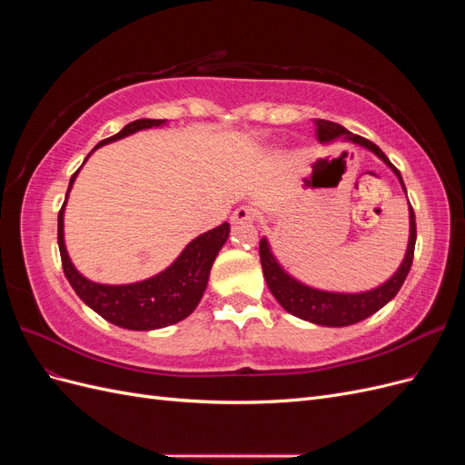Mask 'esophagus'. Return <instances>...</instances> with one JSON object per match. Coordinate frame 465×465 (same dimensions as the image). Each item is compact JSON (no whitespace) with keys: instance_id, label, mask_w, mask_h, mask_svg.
<instances>
[{"instance_id":"1","label":"esophagus","mask_w":465,"mask_h":465,"mask_svg":"<svg viewBox=\"0 0 465 465\" xmlns=\"http://www.w3.org/2000/svg\"><path fill=\"white\" fill-rule=\"evenodd\" d=\"M256 219V211L250 207H238L232 213V224H242V223H254Z\"/></svg>"}]
</instances>
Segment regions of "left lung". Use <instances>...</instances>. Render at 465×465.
<instances>
[{"mask_svg":"<svg viewBox=\"0 0 465 465\" xmlns=\"http://www.w3.org/2000/svg\"><path fill=\"white\" fill-rule=\"evenodd\" d=\"M316 125V137L322 145H328L341 139L345 143H353L357 147H362L371 151L372 154L382 161L390 171L396 174L400 180L401 190L407 195L403 178L396 166L390 163V159L382 153L378 145H374L369 139L361 135L351 134L343 125L330 122V120H314ZM410 202V200H407ZM415 241H417V227H415V213L410 203V241H407L405 256L400 263V267L390 279H386L382 285H378L369 291L361 292H337V291H323L302 283L301 279L291 275L283 263L277 260L273 254L272 244L267 241V236L260 238V260L265 283L270 287L272 294L277 299V302L285 308V311L301 320H306L316 326H328V328H343L351 326V323L362 322L364 318L372 316L380 308L386 306L398 291L401 289L403 281L411 270L413 263V252H415Z\"/></svg>","mask_w":465,"mask_h":465,"instance_id":"1","label":"left lung"}]
</instances>
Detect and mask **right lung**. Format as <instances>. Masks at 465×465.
Segmentation results:
<instances>
[{
  "mask_svg": "<svg viewBox=\"0 0 465 465\" xmlns=\"http://www.w3.org/2000/svg\"><path fill=\"white\" fill-rule=\"evenodd\" d=\"M164 124L166 120L149 118L130 122L128 125H124L116 135L103 139L93 151L103 145L114 143L118 139H124L142 130L163 128ZM93 151L87 154L85 163L89 161ZM79 171L72 176V180H69L65 202L58 215V246L64 273L69 281V285L77 292V297L89 308H93L98 316H103L110 323H114V326H120L124 330L151 331L173 326V323L188 318L203 297L211 267H213V262L224 242L229 241L231 224L223 223L217 229H211L200 236H195L193 241L188 242L186 248L180 252V256L157 275L124 285L96 283V281L87 279L74 265L72 258L67 254L64 238L65 203L69 198V192H72L75 184Z\"/></svg>",
  "mask_w": 465,
  "mask_h": 465,
  "instance_id": "1",
  "label": "right lung"
}]
</instances>
